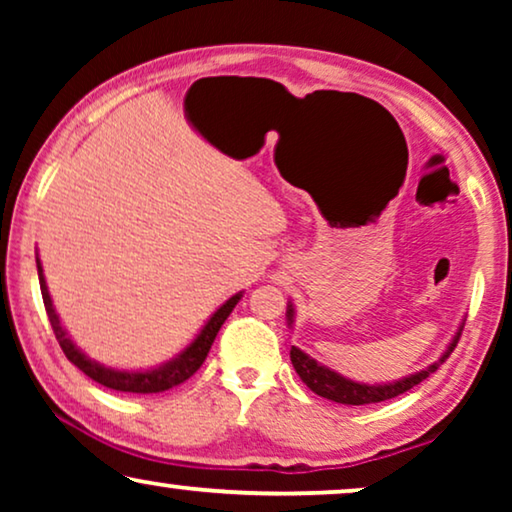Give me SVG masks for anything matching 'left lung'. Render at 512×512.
<instances>
[{
    "label": "left lung",
    "instance_id": "8db88e82",
    "mask_svg": "<svg viewBox=\"0 0 512 512\" xmlns=\"http://www.w3.org/2000/svg\"><path fill=\"white\" fill-rule=\"evenodd\" d=\"M286 317L289 321H293V307L289 305V312H286ZM461 331H464V326L459 328V333L454 335V340L450 342V347H447V352L440 356V361L433 363L426 370H419V373L405 377V380H398L394 384H359V382H352L347 380V377H342L338 373H333L331 368L321 366L314 359H310L305 352H300L298 347H291V363L293 368H296V373L300 380H303L307 387H310L314 394L328 398V401H335V403H342V405H368V403H382V401H389V398H396L405 394V391L417 387L419 382H424L426 377L431 373H436L440 368V363H445L447 356L454 352V347H457V342L461 338Z\"/></svg>",
    "mask_w": 512,
    "mask_h": 512
}]
</instances>
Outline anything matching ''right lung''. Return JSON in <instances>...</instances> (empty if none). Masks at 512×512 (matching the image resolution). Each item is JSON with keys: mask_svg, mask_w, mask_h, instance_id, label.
I'll return each mask as SVG.
<instances>
[{"mask_svg": "<svg viewBox=\"0 0 512 512\" xmlns=\"http://www.w3.org/2000/svg\"><path fill=\"white\" fill-rule=\"evenodd\" d=\"M37 268H39L41 298H44L48 321H51L55 340L60 342L62 352H65L67 359L72 361L74 366L81 370V373H86L90 380H95L97 384H102V387H107V389L125 391V394H160V391H167V389L177 387V384H181V382H186L188 377H191L195 370H198L202 363H205L209 349H212V342L216 338V333H219L223 321L228 319V314L233 312L237 300L242 298V293H237V296L226 300V303H223L219 310L212 314V319L207 321L198 338H195L191 345H188L184 352L177 356V359L167 361L165 366H160L156 370L130 373V370L104 368V366H100V363L90 361L86 354H81L79 349L74 347V342L67 338L65 328H62L58 314H55V310H53V300H51V296H48V286H46V279H44V272H41L39 261H37Z\"/></svg>", "mask_w": 512, "mask_h": 512, "instance_id": "1", "label": "right lung"}]
</instances>
